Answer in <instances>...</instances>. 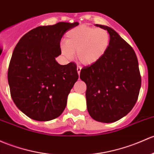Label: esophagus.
Segmentation results:
<instances>
[{
    "label": "esophagus",
    "mask_w": 154,
    "mask_h": 154,
    "mask_svg": "<svg viewBox=\"0 0 154 154\" xmlns=\"http://www.w3.org/2000/svg\"><path fill=\"white\" fill-rule=\"evenodd\" d=\"M81 66H77V73H78V74L79 75H80V72H81Z\"/></svg>",
    "instance_id": "34e87169"
}]
</instances>
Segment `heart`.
I'll use <instances>...</instances> for the list:
<instances>
[{"mask_svg":"<svg viewBox=\"0 0 154 154\" xmlns=\"http://www.w3.org/2000/svg\"><path fill=\"white\" fill-rule=\"evenodd\" d=\"M110 46V35L106 30L81 25L66 33V43H61V54L72 60L77 57L82 64L89 66L100 60Z\"/></svg>","mask_w":154,"mask_h":154,"instance_id":"b5f03b06","label":"heart"}]
</instances>
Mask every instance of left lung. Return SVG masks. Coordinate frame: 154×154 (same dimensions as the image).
Wrapping results in <instances>:
<instances>
[{
	"mask_svg": "<svg viewBox=\"0 0 154 154\" xmlns=\"http://www.w3.org/2000/svg\"><path fill=\"white\" fill-rule=\"evenodd\" d=\"M107 30L110 46L95 63L84 66L80 77L87 86V109L96 121L110 123L127 115L135 106L141 88V75L135 51L113 29Z\"/></svg>",
	"mask_w": 154,
	"mask_h": 154,
	"instance_id": "left-lung-1",
	"label": "left lung"
}]
</instances>
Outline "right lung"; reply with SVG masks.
Returning a JSON list of instances; mask_svg holds the SVG:
<instances>
[{
  "mask_svg": "<svg viewBox=\"0 0 154 154\" xmlns=\"http://www.w3.org/2000/svg\"><path fill=\"white\" fill-rule=\"evenodd\" d=\"M78 22H59L33 29L23 35L13 51L8 82L13 102L23 114L37 121L58 117L67 103L79 76L71 62L60 65V43L67 31Z\"/></svg>",
  "mask_w": 154,
  "mask_h": 154,
  "instance_id": "obj_1",
  "label": "right lung"
}]
</instances>
